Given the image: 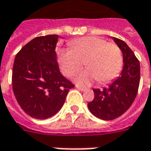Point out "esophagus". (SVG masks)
<instances>
[{"label":"esophagus","mask_w":151,"mask_h":151,"mask_svg":"<svg viewBox=\"0 0 151 151\" xmlns=\"http://www.w3.org/2000/svg\"><path fill=\"white\" fill-rule=\"evenodd\" d=\"M76 88H77L79 90H81V91H86V88H82V87H80V86H76Z\"/></svg>","instance_id":"esophagus-1"}]
</instances>
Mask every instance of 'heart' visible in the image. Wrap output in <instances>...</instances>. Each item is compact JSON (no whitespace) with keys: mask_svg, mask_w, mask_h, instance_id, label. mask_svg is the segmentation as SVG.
Wrapping results in <instances>:
<instances>
[{"mask_svg":"<svg viewBox=\"0 0 151 151\" xmlns=\"http://www.w3.org/2000/svg\"><path fill=\"white\" fill-rule=\"evenodd\" d=\"M70 49H62L58 62L61 70L71 77L86 64L88 69L76 79L78 85L88 86L97 81L100 84L112 81L121 72L123 58L119 47L99 37H84L70 43Z\"/></svg>","mask_w":151,"mask_h":151,"instance_id":"b5f03b06","label":"heart"}]
</instances>
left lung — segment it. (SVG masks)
Segmentation results:
<instances>
[{
    "label": "left lung",
    "instance_id": "left-lung-1",
    "mask_svg": "<svg viewBox=\"0 0 151 151\" xmlns=\"http://www.w3.org/2000/svg\"><path fill=\"white\" fill-rule=\"evenodd\" d=\"M123 56L121 76L103 89H93L94 98L88 104L90 113L102 120H113L129 109L140 84V62L124 41L113 38Z\"/></svg>",
    "mask_w": 151,
    "mask_h": 151
}]
</instances>
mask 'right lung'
Listing matches in <instances>:
<instances>
[{
	"mask_svg": "<svg viewBox=\"0 0 151 151\" xmlns=\"http://www.w3.org/2000/svg\"><path fill=\"white\" fill-rule=\"evenodd\" d=\"M58 37L52 34L34 38L14 58V96L21 109L34 118L47 119L54 116L75 86L60 72L55 51Z\"/></svg>",
	"mask_w": 151,
	"mask_h": 151,
	"instance_id": "right-lung-1",
	"label": "right lung"
}]
</instances>
